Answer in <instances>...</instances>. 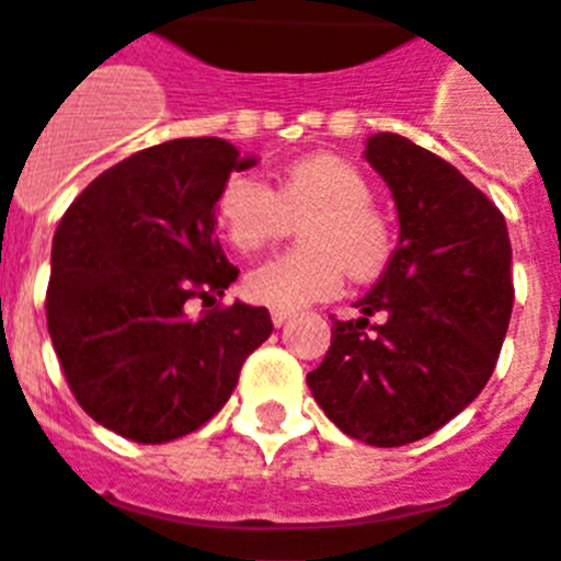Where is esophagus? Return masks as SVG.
Returning <instances> with one entry per match:
<instances>
[{"label": "esophagus", "instance_id": "esophagus-1", "mask_svg": "<svg viewBox=\"0 0 561 561\" xmlns=\"http://www.w3.org/2000/svg\"><path fill=\"white\" fill-rule=\"evenodd\" d=\"M271 320H273V325L288 323V320H290V311H279V308H273V311H271Z\"/></svg>", "mask_w": 561, "mask_h": 561}]
</instances>
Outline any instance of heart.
<instances>
[{
	"instance_id": "heart-1",
	"label": "heart",
	"mask_w": 561,
	"mask_h": 561,
	"mask_svg": "<svg viewBox=\"0 0 561 561\" xmlns=\"http://www.w3.org/2000/svg\"><path fill=\"white\" fill-rule=\"evenodd\" d=\"M215 218L241 255L262 253L302 220L299 250L244 276L247 299L279 311L334 297L346 271L355 282L373 279L392 253L390 220L373 203V183L337 153L299 157L273 178L271 188L247 171L229 174Z\"/></svg>"
}]
</instances>
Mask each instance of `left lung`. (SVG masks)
I'll list each match as a JSON object with an SVG mask.
<instances>
[{
	"label": "left lung",
	"instance_id": "obj_1",
	"mask_svg": "<svg viewBox=\"0 0 561 561\" xmlns=\"http://www.w3.org/2000/svg\"><path fill=\"white\" fill-rule=\"evenodd\" d=\"M367 160L399 206V247L358 299V320L332 317V346L308 387L343 434L396 448L451 422L495 373L513 247L501 209L436 153L375 134Z\"/></svg>",
	"mask_w": 561,
	"mask_h": 561
}]
</instances>
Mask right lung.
Returning <instances> with one entry per match:
<instances>
[{"mask_svg": "<svg viewBox=\"0 0 561 561\" xmlns=\"http://www.w3.org/2000/svg\"><path fill=\"white\" fill-rule=\"evenodd\" d=\"M250 165L227 139H171L92 180L57 224L48 334L78 404L113 434L157 445L197 431L271 337L267 308L220 302L238 267L215 201Z\"/></svg>", "mask_w": 561, "mask_h": 561, "instance_id": "right-lung-1", "label": "right lung"}]
</instances>
